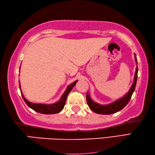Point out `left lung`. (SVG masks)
Here are the masks:
<instances>
[{
	"label": "left lung",
	"instance_id": "8db88e82",
	"mask_svg": "<svg viewBox=\"0 0 155 155\" xmlns=\"http://www.w3.org/2000/svg\"><path fill=\"white\" fill-rule=\"evenodd\" d=\"M135 60L136 64H137V60L136 55L135 54ZM137 73H138V67H136V71L135 73V77H134V82L132 84L130 90L126 94L121 97L119 100H117L115 101H113L112 103L108 104H100L97 102H95L91 98L89 93H87V101L89 108L92 110L93 112L97 114H101V115H110V114L115 113L118 111L121 110V109L124 108L127 105V104L130 101L131 96L135 91L137 80Z\"/></svg>",
	"mask_w": 155,
	"mask_h": 155
}]
</instances>
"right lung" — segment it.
I'll use <instances>...</instances> for the list:
<instances>
[{
    "label": "right lung",
    "instance_id": "1",
    "mask_svg": "<svg viewBox=\"0 0 155 155\" xmlns=\"http://www.w3.org/2000/svg\"><path fill=\"white\" fill-rule=\"evenodd\" d=\"M78 80H75L74 82L71 84L70 85H68L67 88H66L65 91L63 93L62 95L61 96L60 100H58L54 104H35L31 102V101H28L26 98L25 97V96L22 94V91L21 94L22 96V98H23L24 101L25 103L27 104L28 106H29L30 108L35 111H36L38 113H42V114H46V115H50V114H55L60 112L61 110L64 108V106L65 105L66 101H67V97L68 95V93L71 92V91L72 90V88L74 87V86L76 84ZM20 86V90H21V88H20V84L19 83Z\"/></svg>",
    "mask_w": 155,
    "mask_h": 155
}]
</instances>
